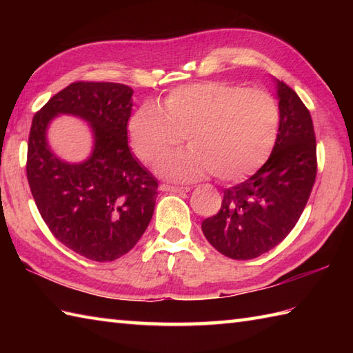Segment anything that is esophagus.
I'll return each mask as SVG.
<instances>
[{
    "label": "esophagus",
    "instance_id": "34e87169",
    "mask_svg": "<svg viewBox=\"0 0 353 353\" xmlns=\"http://www.w3.org/2000/svg\"><path fill=\"white\" fill-rule=\"evenodd\" d=\"M161 191L171 192V194H185L188 192V186H171V185H161Z\"/></svg>",
    "mask_w": 353,
    "mask_h": 353
}]
</instances>
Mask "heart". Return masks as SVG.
<instances>
[{"label":"heart","instance_id":"heart-1","mask_svg":"<svg viewBox=\"0 0 353 353\" xmlns=\"http://www.w3.org/2000/svg\"><path fill=\"white\" fill-rule=\"evenodd\" d=\"M279 124V104L268 92L203 81L172 89L162 108L141 106L129 119L127 134L145 163L159 161L186 137L188 150L157 163L162 177L194 182L212 172L221 182H236L267 162Z\"/></svg>","mask_w":353,"mask_h":353}]
</instances>
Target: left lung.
<instances>
[{
    "label": "left lung",
    "mask_w": 353,
    "mask_h": 353,
    "mask_svg": "<svg viewBox=\"0 0 353 353\" xmlns=\"http://www.w3.org/2000/svg\"><path fill=\"white\" fill-rule=\"evenodd\" d=\"M281 124L267 162L247 181L224 190L216 215L201 223L206 239L232 259L272 250L301 219L317 174L316 134L299 95L276 80Z\"/></svg>",
    "instance_id": "left-lung-1"
}]
</instances>
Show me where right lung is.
Here are the masks:
<instances>
[{
  "mask_svg": "<svg viewBox=\"0 0 353 353\" xmlns=\"http://www.w3.org/2000/svg\"><path fill=\"white\" fill-rule=\"evenodd\" d=\"M133 89L110 81H77L33 117L27 179L36 206L63 245L97 262L118 259L144 234L154 212L157 181L127 142ZM59 114L83 119L93 133L85 161L61 160L46 132Z\"/></svg>",
  "mask_w": 353,
  "mask_h": 353,
  "instance_id": "add662e5",
  "label": "right lung"
}]
</instances>
